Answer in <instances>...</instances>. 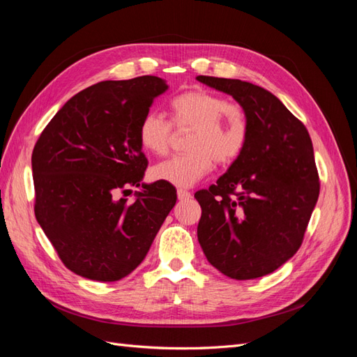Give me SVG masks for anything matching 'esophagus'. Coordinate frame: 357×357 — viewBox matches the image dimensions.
Here are the masks:
<instances>
[{
    "mask_svg": "<svg viewBox=\"0 0 357 357\" xmlns=\"http://www.w3.org/2000/svg\"><path fill=\"white\" fill-rule=\"evenodd\" d=\"M177 197H178V199H180V201H185V199L192 198V193H190V192H188V190L178 189V190H177Z\"/></svg>",
    "mask_w": 357,
    "mask_h": 357,
    "instance_id": "obj_1",
    "label": "esophagus"
}]
</instances>
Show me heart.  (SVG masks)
Here are the masks:
<instances>
[{"instance_id": "1", "label": "heart", "mask_w": 357, "mask_h": 357, "mask_svg": "<svg viewBox=\"0 0 357 357\" xmlns=\"http://www.w3.org/2000/svg\"><path fill=\"white\" fill-rule=\"evenodd\" d=\"M172 122L177 128H192L188 149L190 153L169 158L152 168V177L177 188H190L208 174L213 159L231 164L244 150L248 125L240 105L208 91L183 92L169 102ZM172 128L159 113H147L138 126V142L146 152L165 155L171 144Z\"/></svg>"}]
</instances>
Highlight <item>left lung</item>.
Here are the masks:
<instances>
[{
    "label": "left lung",
    "mask_w": 357,
    "mask_h": 357,
    "mask_svg": "<svg viewBox=\"0 0 357 357\" xmlns=\"http://www.w3.org/2000/svg\"><path fill=\"white\" fill-rule=\"evenodd\" d=\"M245 113L244 150L208 190L198 241L207 261L226 277L253 280L274 273L302 244L319 198L310 134L269 91L236 79L198 75Z\"/></svg>",
    "instance_id": "left-lung-1"
}]
</instances>
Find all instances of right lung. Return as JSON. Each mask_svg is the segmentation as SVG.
Wrapping results in <instances>:
<instances>
[{
    "instance_id": "obj_1",
    "label": "right lung",
    "mask_w": 357,
    "mask_h": 357,
    "mask_svg": "<svg viewBox=\"0 0 357 357\" xmlns=\"http://www.w3.org/2000/svg\"><path fill=\"white\" fill-rule=\"evenodd\" d=\"M164 79L100 82L74 95L41 132L31 158L36 218L61 261L80 277L117 282L143 262L177 201L169 183L143 181L138 126ZM142 187L134 203L119 191Z\"/></svg>"
}]
</instances>
